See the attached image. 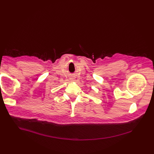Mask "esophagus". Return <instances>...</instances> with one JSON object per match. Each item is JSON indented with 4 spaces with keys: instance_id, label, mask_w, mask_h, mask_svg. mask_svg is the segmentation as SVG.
Masks as SVG:
<instances>
[{
    "instance_id": "obj_1",
    "label": "esophagus",
    "mask_w": 154,
    "mask_h": 154,
    "mask_svg": "<svg viewBox=\"0 0 154 154\" xmlns=\"http://www.w3.org/2000/svg\"><path fill=\"white\" fill-rule=\"evenodd\" d=\"M71 80L72 81H73V78H72V79H71Z\"/></svg>"
}]
</instances>
